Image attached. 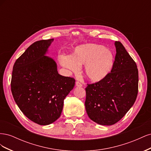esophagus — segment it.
I'll use <instances>...</instances> for the list:
<instances>
[{
    "instance_id": "1",
    "label": "esophagus",
    "mask_w": 151,
    "mask_h": 151,
    "mask_svg": "<svg viewBox=\"0 0 151 151\" xmlns=\"http://www.w3.org/2000/svg\"><path fill=\"white\" fill-rule=\"evenodd\" d=\"M76 86H77V87H82L83 86V84H82L80 82H79V81H77L76 83Z\"/></svg>"
}]
</instances>
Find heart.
I'll return each instance as SVG.
<instances>
[{"instance_id": "b5f03b06", "label": "heart", "mask_w": 151, "mask_h": 151, "mask_svg": "<svg viewBox=\"0 0 151 151\" xmlns=\"http://www.w3.org/2000/svg\"><path fill=\"white\" fill-rule=\"evenodd\" d=\"M62 66L72 72H77L79 66L85 65L84 73L91 81L103 79L111 72L114 65L113 52L103 45L88 43L77 47L72 55H61Z\"/></svg>"}]
</instances>
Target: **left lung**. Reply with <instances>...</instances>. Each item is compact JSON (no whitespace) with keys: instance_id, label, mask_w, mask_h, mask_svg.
<instances>
[{"instance_id":"obj_1","label":"left lung","mask_w":151,"mask_h":151,"mask_svg":"<svg viewBox=\"0 0 151 151\" xmlns=\"http://www.w3.org/2000/svg\"><path fill=\"white\" fill-rule=\"evenodd\" d=\"M116 55L111 72L86 88L85 106L91 120L102 125L120 121L134 104L138 94L136 63L121 42L116 41Z\"/></svg>"}]
</instances>
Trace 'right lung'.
<instances>
[{
  "label": "right lung",
  "mask_w": 151,
  "mask_h": 151,
  "mask_svg": "<svg viewBox=\"0 0 151 151\" xmlns=\"http://www.w3.org/2000/svg\"><path fill=\"white\" fill-rule=\"evenodd\" d=\"M53 39L37 41L26 49L13 66L11 92L24 115L41 125L60 116L63 100L74 88L75 79L60 75L57 63L45 55Z\"/></svg>",
  "instance_id": "add662e5"
}]
</instances>
